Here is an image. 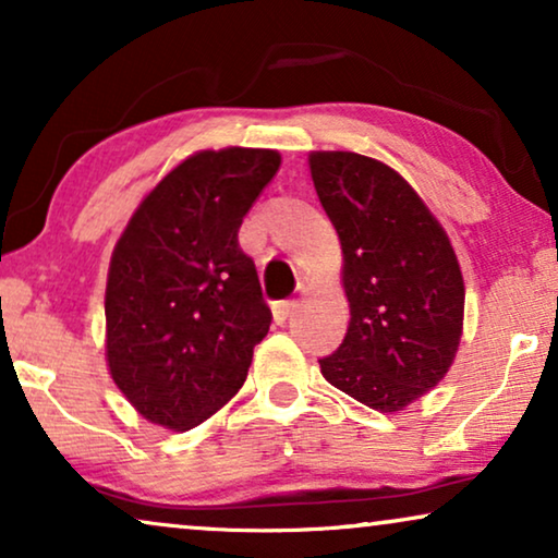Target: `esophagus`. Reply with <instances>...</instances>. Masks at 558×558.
<instances>
[{"label":"esophagus","instance_id":"34e87169","mask_svg":"<svg viewBox=\"0 0 558 558\" xmlns=\"http://www.w3.org/2000/svg\"><path fill=\"white\" fill-rule=\"evenodd\" d=\"M296 310V302L294 300H281L274 304V319H277V325H284L289 317H292V312Z\"/></svg>","mask_w":558,"mask_h":558}]
</instances>
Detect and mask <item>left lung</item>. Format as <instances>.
Masks as SVG:
<instances>
[{"mask_svg": "<svg viewBox=\"0 0 558 558\" xmlns=\"http://www.w3.org/2000/svg\"><path fill=\"white\" fill-rule=\"evenodd\" d=\"M310 172L340 235L350 302L345 340L319 368L365 407L401 411L445 378L460 345L464 284L452 243L378 159L312 151Z\"/></svg>", "mask_w": 558, "mask_h": 558, "instance_id": "left-lung-1", "label": "left lung"}]
</instances>
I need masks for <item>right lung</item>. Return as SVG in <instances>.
Listing matches in <instances>:
<instances>
[{"instance_id": "right-lung-1", "label": "right lung", "mask_w": 558, "mask_h": 558, "mask_svg": "<svg viewBox=\"0 0 558 558\" xmlns=\"http://www.w3.org/2000/svg\"><path fill=\"white\" fill-rule=\"evenodd\" d=\"M279 165L274 149L197 151L144 197L113 248L106 357L151 424L193 429L248 376L271 310L239 228Z\"/></svg>"}]
</instances>
